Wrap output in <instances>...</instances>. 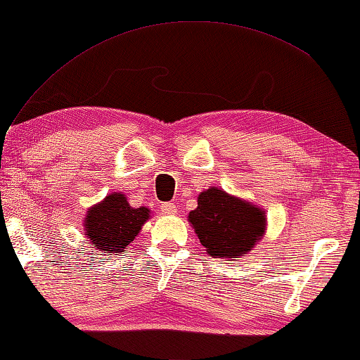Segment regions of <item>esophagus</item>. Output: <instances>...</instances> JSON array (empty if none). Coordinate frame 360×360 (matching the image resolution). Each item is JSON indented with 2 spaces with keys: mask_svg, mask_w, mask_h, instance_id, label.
I'll use <instances>...</instances> for the list:
<instances>
[{
  "mask_svg": "<svg viewBox=\"0 0 360 360\" xmlns=\"http://www.w3.org/2000/svg\"><path fill=\"white\" fill-rule=\"evenodd\" d=\"M162 211L165 214H176L178 213V210H176V205L174 203H163L162 205Z\"/></svg>",
  "mask_w": 360,
  "mask_h": 360,
  "instance_id": "34e87169",
  "label": "esophagus"
}]
</instances>
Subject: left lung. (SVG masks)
Here are the masks:
<instances>
[{
    "label": "left lung",
    "instance_id": "8db88e82",
    "mask_svg": "<svg viewBox=\"0 0 360 360\" xmlns=\"http://www.w3.org/2000/svg\"><path fill=\"white\" fill-rule=\"evenodd\" d=\"M205 252L213 258H233L252 252L266 233V211L258 205L231 195L219 187H210L197 197V208L189 216Z\"/></svg>",
    "mask_w": 360,
    "mask_h": 360
}]
</instances>
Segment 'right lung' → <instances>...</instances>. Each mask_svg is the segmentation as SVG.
<instances>
[{
	"instance_id": "1",
	"label": "right lung",
	"mask_w": 360,
	"mask_h": 360,
	"mask_svg": "<svg viewBox=\"0 0 360 360\" xmlns=\"http://www.w3.org/2000/svg\"><path fill=\"white\" fill-rule=\"evenodd\" d=\"M149 219V208H133L123 192H112L104 200L88 208L84 236L98 252L113 255L124 252Z\"/></svg>"
}]
</instances>
